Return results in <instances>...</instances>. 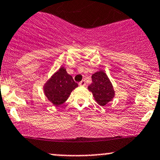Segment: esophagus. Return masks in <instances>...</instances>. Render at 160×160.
Instances as JSON below:
<instances>
[{"mask_svg":"<svg viewBox=\"0 0 160 160\" xmlns=\"http://www.w3.org/2000/svg\"><path fill=\"white\" fill-rule=\"evenodd\" d=\"M79 85L82 86V87H83V86H85V85H86L85 80H82V81H80V83H79Z\"/></svg>","mask_w":160,"mask_h":160,"instance_id":"1","label":"esophagus"}]
</instances>
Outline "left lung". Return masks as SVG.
Returning a JSON list of instances; mask_svg holds the SVG:
<instances>
[{"mask_svg": "<svg viewBox=\"0 0 160 160\" xmlns=\"http://www.w3.org/2000/svg\"><path fill=\"white\" fill-rule=\"evenodd\" d=\"M94 100L101 107L112 101L115 96L112 83L103 70H99L92 75V83L88 87Z\"/></svg>", "mask_w": 160, "mask_h": 160, "instance_id": "1", "label": "left lung"}]
</instances>
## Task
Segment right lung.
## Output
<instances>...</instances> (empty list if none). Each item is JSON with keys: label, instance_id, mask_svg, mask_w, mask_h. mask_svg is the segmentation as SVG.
I'll return each mask as SVG.
<instances>
[{"label": "right lung", "instance_id": "right-lung-1", "mask_svg": "<svg viewBox=\"0 0 160 160\" xmlns=\"http://www.w3.org/2000/svg\"><path fill=\"white\" fill-rule=\"evenodd\" d=\"M77 87L78 84L75 83L72 76L67 73L64 67H61L46 82L43 92L53 105L59 106L66 101Z\"/></svg>", "mask_w": 160, "mask_h": 160}]
</instances>
